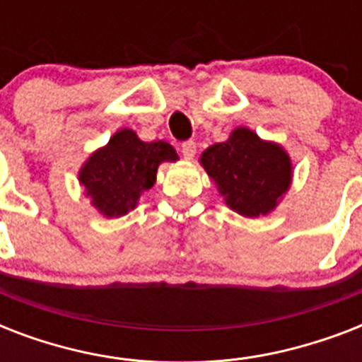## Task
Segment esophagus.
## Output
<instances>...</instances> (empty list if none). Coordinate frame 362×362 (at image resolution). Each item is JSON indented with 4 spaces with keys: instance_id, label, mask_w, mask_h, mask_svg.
Returning <instances> with one entry per match:
<instances>
[{
    "instance_id": "34e87169",
    "label": "esophagus",
    "mask_w": 362,
    "mask_h": 362,
    "mask_svg": "<svg viewBox=\"0 0 362 362\" xmlns=\"http://www.w3.org/2000/svg\"><path fill=\"white\" fill-rule=\"evenodd\" d=\"M195 153H197V144L193 141H186L182 142V156L186 159H193L195 158Z\"/></svg>"
}]
</instances>
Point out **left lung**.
I'll return each instance as SVG.
<instances>
[{
    "instance_id": "8db88e82",
    "label": "left lung",
    "mask_w": 362,
    "mask_h": 362,
    "mask_svg": "<svg viewBox=\"0 0 362 362\" xmlns=\"http://www.w3.org/2000/svg\"><path fill=\"white\" fill-rule=\"evenodd\" d=\"M199 161L227 206L244 218L270 214L291 187L289 153L247 127H237L227 141L206 148Z\"/></svg>"
}]
</instances>
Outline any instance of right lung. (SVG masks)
I'll return each mask as SVG.
<instances>
[{
	"label": "right lung",
	"instance_id": "1",
	"mask_svg": "<svg viewBox=\"0 0 362 362\" xmlns=\"http://www.w3.org/2000/svg\"><path fill=\"white\" fill-rule=\"evenodd\" d=\"M176 159L178 153L169 142H144L125 127L86 159L78 170V182L99 214L120 218L135 209L142 193L156 184L159 165Z\"/></svg>",
	"mask_w": 362,
	"mask_h": 362
}]
</instances>
